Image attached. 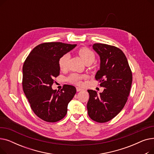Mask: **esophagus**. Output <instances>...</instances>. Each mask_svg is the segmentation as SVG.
I'll return each mask as SVG.
<instances>
[{
	"instance_id": "1",
	"label": "esophagus",
	"mask_w": 154,
	"mask_h": 154,
	"mask_svg": "<svg viewBox=\"0 0 154 154\" xmlns=\"http://www.w3.org/2000/svg\"><path fill=\"white\" fill-rule=\"evenodd\" d=\"M76 90H77V92H80V91H84L83 88H80V87H76Z\"/></svg>"
}]
</instances>
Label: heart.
Masks as SVG:
<instances>
[{
	"label": "heart",
	"instance_id": "heart-1",
	"mask_svg": "<svg viewBox=\"0 0 154 154\" xmlns=\"http://www.w3.org/2000/svg\"><path fill=\"white\" fill-rule=\"evenodd\" d=\"M80 58L85 62L92 63L94 61L95 55L94 52L87 47H82L80 48L78 51ZM69 54H66L63 55L59 60V66L61 70H64L67 67V63L69 59ZM85 75H80L78 74H72L68 77V81L72 84L81 85L82 84V80L85 79Z\"/></svg>",
	"mask_w": 154,
	"mask_h": 154
}]
</instances>
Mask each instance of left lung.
<instances>
[{"label":"left lung","mask_w":154,"mask_h":154,"mask_svg":"<svg viewBox=\"0 0 154 154\" xmlns=\"http://www.w3.org/2000/svg\"><path fill=\"white\" fill-rule=\"evenodd\" d=\"M93 49L100 57V69L95 79H100L103 91L99 94L88 90V115L99 123L108 122L122 110L130 93L132 74L124 52L119 48L104 44H94Z\"/></svg>","instance_id":"8db88e82"}]
</instances>
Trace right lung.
<instances>
[{
    "label": "right lung",
    "mask_w": 154,
    "mask_h": 154,
    "mask_svg": "<svg viewBox=\"0 0 154 154\" xmlns=\"http://www.w3.org/2000/svg\"><path fill=\"white\" fill-rule=\"evenodd\" d=\"M76 45L62 42L41 44L24 62V94L35 115L46 122H57L66 116L68 104L76 93L75 87L70 85H64L60 91L52 88L54 79L60 74L59 59Z\"/></svg>",
    "instance_id": "obj_1"
}]
</instances>
